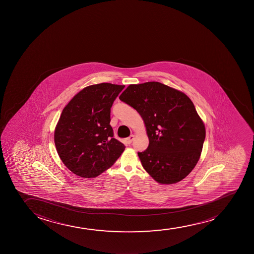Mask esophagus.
Returning <instances> with one entry per match:
<instances>
[{"instance_id": "obj_1", "label": "esophagus", "mask_w": 254, "mask_h": 254, "mask_svg": "<svg viewBox=\"0 0 254 254\" xmlns=\"http://www.w3.org/2000/svg\"><path fill=\"white\" fill-rule=\"evenodd\" d=\"M134 138H135V135H130L128 137H127V138L126 139V142L128 143V144H130L131 143L132 141L134 140Z\"/></svg>"}]
</instances>
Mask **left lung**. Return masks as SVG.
Listing matches in <instances>:
<instances>
[{
	"mask_svg": "<svg viewBox=\"0 0 254 254\" xmlns=\"http://www.w3.org/2000/svg\"><path fill=\"white\" fill-rule=\"evenodd\" d=\"M119 98L136 110L144 122L149 147L137 154L146 172L161 184L184 179L198 163L206 136L191 99L154 81L129 85Z\"/></svg>",
	"mask_w": 254,
	"mask_h": 254,
	"instance_id": "1",
	"label": "left lung"
}]
</instances>
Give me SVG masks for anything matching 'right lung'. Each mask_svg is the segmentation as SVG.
I'll return each mask as SVG.
<instances>
[{
  "label": "right lung",
  "mask_w": 254,
  "mask_h": 254,
  "mask_svg": "<svg viewBox=\"0 0 254 254\" xmlns=\"http://www.w3.org/2000/svg\"><path fill=\"white\" fill-rule=\"evenodd\" d=\"M125 85L101 83L78 91L63 109L55 129L58 155L70 171L95 178L126 149L113 137L111 107Z\"/></svg>",
  "instance_id": "add662e5"
}]
</instances>
